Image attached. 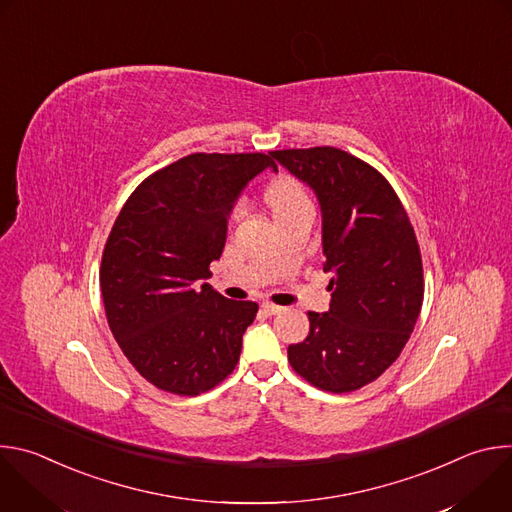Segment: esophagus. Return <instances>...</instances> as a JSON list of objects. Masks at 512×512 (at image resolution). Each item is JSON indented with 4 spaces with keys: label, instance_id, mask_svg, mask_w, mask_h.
<instances>
[{
    "label": "esophagus",
    "instance_id": "esophagus-1",
    "mask_svg": "<svg viewBox=\"0 0 512 512\" xmlns=\"http://www.w3.org/2000/svg\"><path fill=\"white\" fill-rule=\"evenodd\" d=\"M261 310H263L265 314H269V316H275V314H279L283 308H281V306H275V304L265 302V304H261Z\"/></svg>",
    "mask_w": 512,
    "mask_h": 512
}]
</instances>
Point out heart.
<instances>
[{"label":"heart","mask_w":512,"mask_h":512,"mask_svg":"<svg viewBox=\"0 0 512 512\" xmlns=\"http://www.w3.org/2000/svg\"><path fill=\"white\" fill-rule=\"evenodd\" d=\"M267 204L271 206L275 218L283 216L287 212H294L310 202V196L306 192V188L300 184L298 178L294 176H279L275 178L269 188H267ZM245 212V204L243 200H237L235 206L231 208V223L239 221Z\"/></svg>","instance_id":"obj_1"}]
</instances>
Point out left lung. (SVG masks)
<instances>
[{
  "instance_id": "left-lung-1",
  "label": "left lung",
  "mask_w": 512,
  "mask_h": 512,
  "mask_svg": "<svg viewBox=\"0 0 512 512\" xmlns=\"http://www.w3.org/2000/svg\"><path fill=\"white\" fill-rule=\"evenodd\" d=\"M271 156L318 196L330 310L308 312L310 334L289 344L302 379L350 393L379 379L407 344L423 304V265L409 216L389 180L360 158L322 145Z\"/></svg>"
}]
</instances>
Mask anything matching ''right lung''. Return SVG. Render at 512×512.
<instances>
[{
    "label": "right lung",
    "mask_w": 512,
    "mask_h": 512,
    "mask_svg": "<svg viewBox=\"0 0 512 512\" xmlns=\"http://www.w3.org/2000/svg\"><path fill=\"white\" fill-rule=\"evenodd\" d=\"M265 168L267 154H190L145 178L105 243L101 294L109 328L154 387L196 397L237 367L259 306L235 302L200 279L221 257L229 212Z\"/></svg>",
    "instance_id": "add662e5"
}]
</instances>
